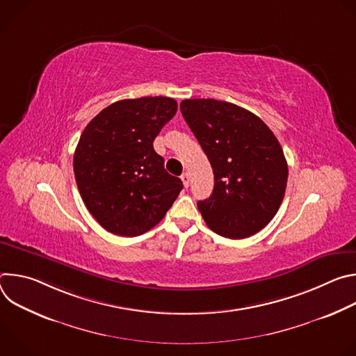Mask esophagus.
Instances as JSON below:
<instances>
[{"instance_id":"obj_1","label":"esophagus","mask_w":356,"mask_h":356,"mask_svg":"<svg viewBox=\"0 0 356 356\" xmlns=\"http://www.w3.org/2000/svg\"><path fill=\"white\" fill-rule=\"evenodd\" d=\"M181 181H183V186L187 188L188 184H190V175L188 173H183L181 175Z\"/></svg>"}]
</instances>
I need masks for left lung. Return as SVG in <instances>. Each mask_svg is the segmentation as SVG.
<instances>
[{"mask_svg": "<svg viewBox=\"0 0 356 356\" xmlns=\"http://www.w3.org/2000/svg\"><path fill=\"white\" fill-rule=\"evenodd\" d=\"M180 110L214 172L211 195L197 202L206 224L229 239L259 232L286 191L289 169L277 138L259 117L227 101L183 99Z\"/></svg>", "mask_w": 356, "mask_h": 356, "instance_id": "left-lung-1", "label": "left lung"}]
</instances>
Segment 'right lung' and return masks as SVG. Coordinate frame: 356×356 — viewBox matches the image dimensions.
Wrapping results in <instances>:
<instances>
[{"mask_svg":"<svg viewBox=\"0 0 356 356\" xmlns=\"http://www.w3.org/2000/svg\"><path fill=\"white\" fill-rule=\"evenodd\" d=\"M170 97L121 99L95 115L77 143L73 169L87 210L120 236L142 235L165 217L183 188L154 149L175 117Z\"/></svg>","mask_w":356,"mask_h":356,"instance_id":"right-lung-1","label":"right lung"}]
</instances>
